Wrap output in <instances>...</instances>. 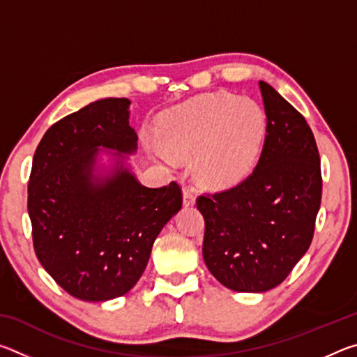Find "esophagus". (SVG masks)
I'll return each instance as SVG.
<instances>
[{
    "mask_svg": "<svg viewBox=\"0 0 357 357\" xmlns=\"http://www.w3.org/2000/svg\"><path fill=\"white\" fill-rule=\"evenodd\" d=\"M183 200L184 206H193V204H195V195H193V192L190 189H184Z\"/></svg>",
    "mask_w": 357,
    "mask_h": 357,
    "instance_id": "esophagus-1",
    "label": "esophagus"
}]
</instances>
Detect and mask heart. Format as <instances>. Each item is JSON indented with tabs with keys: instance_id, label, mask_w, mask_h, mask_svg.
I'll use <instances>...</instances> for the list:
<instances>
[{
	"instance_id": "obj_1",
	"label": "heart",
	"mask_w": 357,
	"mask_h": 357,
	"mask_svg": "<svg viewBox=\"0 0 357 357\" xmlns=\"http://www.w3.org/2000/svg\"><path fill=\"white\" fill-rule=\"evenodd\" d=\"M157 132L162 160L195 154L202 184L214 189L238 184L255 167L266 135V116L257 102L229 93H211L165 112Z\"/></svg>"
}]
</instances>
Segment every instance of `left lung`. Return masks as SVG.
<instances>
[{"label":"left lung","mask_w":357,"mask_h":357,"mask_svg":"<svg viewBox=\"0 0 357 357\" xmlns=\"http://www.w3.org/2000/svg\"><path fill=\"white\" fill-rule=\"evenodd\" d=\"M266 137L257 167L231 189L204 193L203 258L223 287L263 293L309 250L321 204V167L305 118L259 82Z\"/></svg>","instance_id":"1"}]
</instances>
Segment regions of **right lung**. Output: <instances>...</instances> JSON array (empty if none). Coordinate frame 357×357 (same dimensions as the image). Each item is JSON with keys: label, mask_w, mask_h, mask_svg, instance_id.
<instances>
[{"label": "right lung", "mask_w": 357, "mask_h": 357, "mask_svg": "<svg viewBox=\"0 0 357 357\" xmlns=\"http://www.w3.org/2000/svg\"><path fill=\"white\" fill-rule=\"evenodd\" d=\"M129 99L96 100L59 119L38 144L28 181L36 257L77 299L110 301L140 279L165 223L183 206L172 181L149 189L123 164L137 149ZM99 147L118 150L117 167L96 175Z\"/></svg>", "instance_id": "right-lung-1"}]
</instances>
